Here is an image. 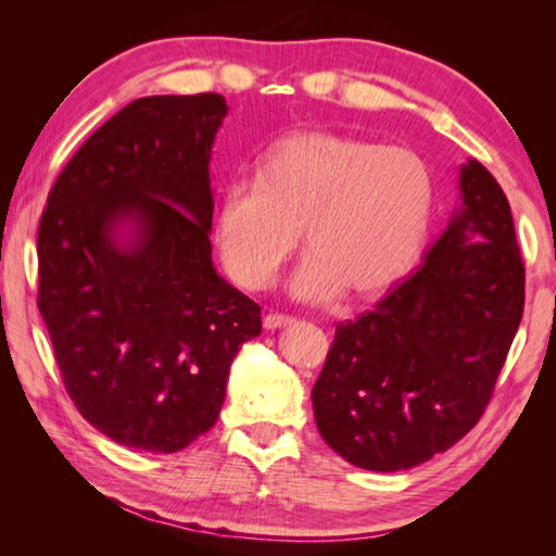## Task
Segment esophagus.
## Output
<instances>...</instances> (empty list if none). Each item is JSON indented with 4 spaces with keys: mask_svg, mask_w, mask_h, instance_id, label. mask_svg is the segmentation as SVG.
Listing matches in <instances>:
<instances>
[{
    "mask_svg": "<svg viewBox=\"0 0 556 556\" xmlns=\"http://www.w3.org/2000/svg\"><path fill=\"white\" fill-rule=\"evenodd\" d=\"M296 320H293L291 315H285V313H269V315H265V320H263V325H265V329H279V327H289V325H293Z\"/></svg>",
    "mask_w": 556,
    "mask_h": 556,
    "instance_id": "34e87169",
    "label": "esophagus"
}]
</instances>
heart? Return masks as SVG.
<instances>
[{
	"instance_id": "1",
	"label": "heart",
	"mask_w": 556,
	"mask_h": 556,
	"mask_svg": "<svg viewBox=\"0 0 556 556\" xmlns=\"http://www.w3.org/2000/svg\"><path fill=\"white\" fill-rule=\"evenodd\" d=\"M432 205L434 176L416 150L301 131L260 155L255 181L224 186L215 241L241 287L265 289L303 227L311 253L291 291L303 301H329L344 289L370 299L416 265Z\"/></svg>"
}]
</instances>
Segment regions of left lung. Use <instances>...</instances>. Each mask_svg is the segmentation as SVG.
<instances>
[{"instance_id": "1", "label": "left lung", "mask_w": 556, "mask_h": 556, "mask_svg": "<svg viewBox=\"0 0 556 556\" xmlns=\"http://www.w3.org/2000/svg\"><path fill=\"white\" fill-rule=\"evenodd\" d=\"M458 186L464 205L442 239L375 311L337 325L313 387L323 440L358 468H413L473 430L521 325L509 200L476 160Z\"/></svg>"}]
</instances>
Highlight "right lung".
Listing matches in <instances>:
<instances>
[{
  "label": "right lung",
  "mask_w": 556,
  "mask_h": 556,
  "mask_svg": "<svg viewBox=\"0 0 556 556\" xmlns=\"http://www.w3.org/2000/svg\"><path fill=\"white\" fill-rule=\"evenodd\" d=\"M217 92L140 98L56 176L38 229V308L66 392L116 444L172 454L217 422L260 305L212 265ZM135 224L128 244L115 227Z\"/></svg>",
  "instance_id": "add662e5"
}]
</instances>
